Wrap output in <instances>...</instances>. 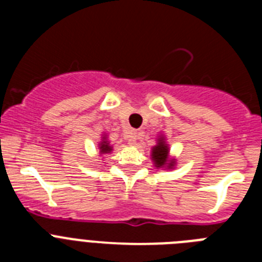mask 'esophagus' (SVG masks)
I'll return each mask as SVG.
<instances>
[{
	"label": "esophagus",
	"instance_id": "1",
	"mask_svg": "<svg viewBox=\"0 0 262 262\" xmlns=\"http://www.w3.org/2000/svg\"><path fill=\"white\" fill-rule=\"evenodd\" d=\"M136 140H138V135H136V133H129L128 135H127V142H128L129 145H135Z\"/></svg>",
	"mask_w": 262,
	"mask_h": 262
}]
</instances>
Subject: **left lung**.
Wrapping results in <instances>:
<instances>
[{"label":"left lung","mask_w":262,"mask_h":262,"mask_svg":"<svg viewBox=\"0 0 262 262\" xmlns=\"http://www.w3.org/2000/svg\"><path fill=\"white\" fill-rule=\"evenodd\" d=\"M151 157L156 168L173 169L176 164L174 159H169V145L166 144L163 135L157 139V144L152 148Z\"/></svg>","instance_id":"1"}]
</instances>
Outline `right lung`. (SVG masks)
I'll return each mask as SVG.
<instances>
[{"label": "right lung", "mask_w": 262, "mask_h": 262, "mask_svg": "<svg viewBox=\"0 0 262 262\" xmlns=\"http://www.w3.org/2000/svg\"><path fill=\"white\" fill-rule=\"evenodd\" d=\"M99 152L101 154H110L111 151H113V147L110 145V143H108V140L106 139V135L102 136V142L99 143Z\"/></svg>", "instance_id": "right-lung-1"}]
</instances>
